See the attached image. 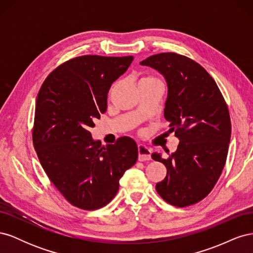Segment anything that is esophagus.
<instances>
[{"label":"esophagus","instance_id":"34e87169","mask_svg":"<svg viewBox=\"0 0 253 253\" xmlns=\"http://www.w3.org/2000/svg\"><path fill=\"white\" fill-rule=\"evenodd\" d=\"M138 160L139 162H145L151 160V149L145 147L143 144L138 145Z\"/></svg>","mask_w":253,"mask_h":253}]
</instances>
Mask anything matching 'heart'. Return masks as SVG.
<instances>
[{
	"label": "heart",
	"mask_w": 253,
	"mask_h": 253,
	"mask_svg": "<svg viewBox=\"0 0 253 253\" xmlns=\"http://www.w3.org/2000/svg\"><path fill=\"white\" fill-rule=\"evenodd\" d=\"M153 79H155V78H151V77H149V78H143V79L140 80V82H141V81H145V80H153Z\"/></svg>",
	"instance_id": "heart-1"
}]
</instances>
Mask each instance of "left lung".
I'll list each match as a JSON object with an SVG mask.
<instances>
[{
	"label": "left lung",
	"instance_id": "8db88e82",
	"mask_svg": "<svg viewBox=\"0 0 253 253\" xmlns=\"http://www.w3.org/2000/svg\"><path fill=\"white\" fill-rule=\"evenodd\" d=\"M162 74L168 84L165 118L179 144L167 156L152 158L167 168L157 193L168 204L187 207L208 195L223 171L231 137L228 106L215 81L194 60L162 52L141 61Z\"/></svg>",
	"mask_w": 253,
	"mask_h": 253
}]
</instances>
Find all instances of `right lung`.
Wrapping results in <instances>:
<instances>
[{"instance_id": "1", "label": "right lung", "mask_w": 253, "mask_h": 253, "mask_svg": "<svg viewBox=\"0 0 253 253\" xmlns=\"http://www.w3.org/2000/svg\"><path fill=\"white\" fill-rule=\"evenodd\" d=\"M134 57H76L59 65L37 97L33 142L48 178L73 206L96 210L108 205L119 179L133 167L138 148L129 137L102 147L90 127L108 106L109 89Z\"/></svg>"}]
</instances>
